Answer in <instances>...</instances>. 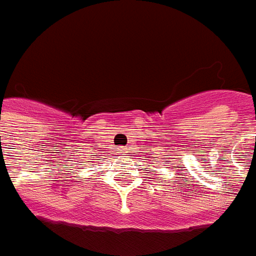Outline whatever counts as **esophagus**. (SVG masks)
Segmentation results:
<instances>
[{
	"label": "esophagus",
	"instance_id": "34e87169",
	"mask_svg": "<svg viewBox=\"0 0 256 256\" xmlns=\"http://www.w3.org/2000/svg\"><path fill=\"white\" fill-rule=\"evenodd\" d=\"M118 151H121V150H118Z\"/></svg>",
	"mask_w": 256,
	"mask_h": 256
}]
</instances>
